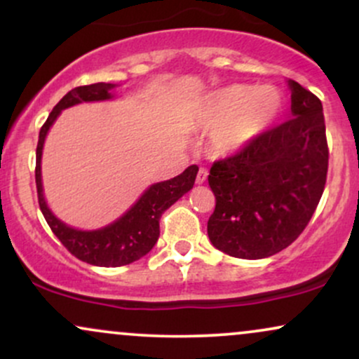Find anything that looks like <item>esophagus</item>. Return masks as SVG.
I'll return each mask as SVG.
<instances>
[{
  "label": "esophagus",
  "mask_w": 359,
  "mask_h": 359,
  "mask_svg": "<svg viewBox=\"0 0 359 359\" xmlns=\"http://www.w3.org/2000/svg\"><path fill=\"white\" fill-rule=\"evenodd\" d=\"M205 179H208V170H205V168H201V170L197 172L196 182H197V184H204Z\"/></svg>",
  "instance_id": "esophagus-1"
}]
</instances>
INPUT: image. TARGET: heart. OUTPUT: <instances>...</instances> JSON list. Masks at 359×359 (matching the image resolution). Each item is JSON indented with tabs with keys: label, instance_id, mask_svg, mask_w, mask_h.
Instances as JSON below:
<instances>
[{
	"label": "heart",
	"instance_id": "1",
	"mask_svg": "<svg viewBox=\"0 0 359 359\" xmlns=\"http://www.w3.org/2000/svg\"><path fill=\"white\" fill-rule=\"evenodd\" d=\"M282 97L273 88L234 84L205 96L196 109L197 125L214 131L216 154L240 151L277 119Z\"/></svg>",
	"mask_w": 359,
	"mask_h": 359
}]
</instances>
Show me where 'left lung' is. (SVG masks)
Listing matches in <instances>:
<instances>
[{"instance_id":"left-lung-1","label":"left lung","mask_w":359,"mask_h":359,"mask_svg":"<svg viewBox=\"0 0 359 359\" xmlns=\"http://www.w3.org/2000/svg\"><path fill=\"white\" fill-rule=\"evenodd\" d=\"M292 116L212 163L209 240L229 257L258 259L292 245L311 221L327 177L323 102L295 81Z\"/></svg>"}]
</instances>
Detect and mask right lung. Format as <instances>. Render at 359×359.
Masks as SVG:
<instances>
[{
	"instance_id": "right-lung-1",
	"label": "right lung",
	"mask_w": 359,
	"mask_h": 359,
	"mask_svg": "<svg viewBox=\"0 0 359 359\" xmlns=\"http://www.w3.org/2000/svg\"><path fill=\"white\" fill-rule=\"evenodd\" d=\"M114 84L97 82V84L79 86V88L69 90L62 100L57 102L55 108L48 114L47 121L40 128L39 145H36V165H35V182L36 194H39V205L45 221L50 229L59 238L62 245L65 246L76 258L81 262L96 266H123L137 262L155 246L160 236V217L162 214L177 203L184 194H187L196 182V175L199 167H187L180 175L174 179L150 185L143 196L131 205L130 211L123 214L119 219L106 228L96 229V231H81L67 226L65 222L57 219L47 203L43 199L42 191V150L43 142L48 130L53 125L62 109L71 108L79 102L89 101H104L111 100L109 90Z\"/></svg>"
}]
</instances>
